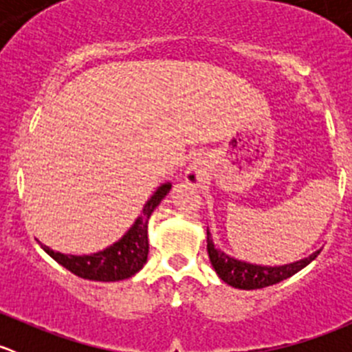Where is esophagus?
Segmentation results:
<instances>
[{
  "mask_svg": "<svg viewBox=\"0 0 352 352\" xmlns=\"http://www.w3.org/2000/svg\"><path fill=\"white\" fill-rule=\"evenodd\" d=\"M187 177L192 182H201L202 177H204V168H202L201 162H192L189 166H187Z\"/></svg>",
  "mask_w": 352,
  "mask_h": 352,
  "instance_id": "1",
  "label": "esophagus"
}]
</instances>
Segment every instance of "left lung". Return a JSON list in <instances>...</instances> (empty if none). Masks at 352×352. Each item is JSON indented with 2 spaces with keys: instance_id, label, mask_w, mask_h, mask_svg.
<instances>
[{
  "instance_id": "obj_1",
  "label": "left lung",
  "mask_w": 352,
  "mask_h": 352,
  "mask_svg": "<svg viewBox=\"0 0 352 352\" xmlns=\"http://www.w3.org/2000/svg\"><path fill=\"white\" fill-rule=\"evenodd\" d=\"M208 254L212 269L223 283L239 287V289H261V287L285 281V279L300 272L311 261H315L320 250H315L314 254L300 258V261L287 262V264L281 265L252 264V262L240 261V258L226 254L221 248H216L214 242H212V233L208 228Z\"/></svg>"
}]
</instances>
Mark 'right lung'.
Listing matches in <instances>:
<instances>
[{"instance_id":"obj_1","label":"right lung","mask_w":352,"mask_h":352,"mask_svg":"<svg viewBox=\"0 0 352 352\" xmlns=\"http://www.w3.org/2000/svg\"><path fill=\"white\" fill-rule=\"evenodd\" d=\"M172 189V184L165 182L156 187L150 199L144 202L141 214L134 219L131 228L120 236L117 242H113L104 250L94 252V254H63V252L52 250L47 245L41 243L44 252L51 255L58 264L67 269L69 272L76 274L78 278L88 279V281L112 283L122 281V279L133 278L136 272L143 269L148 261V219L156 206L165 199L166 194Z\"/></svg>"}]
</instances>
